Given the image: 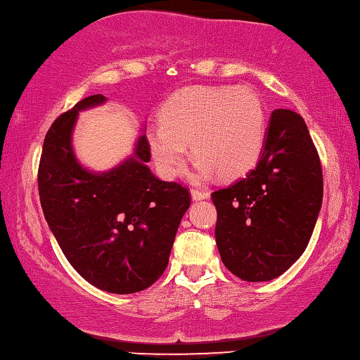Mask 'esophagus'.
Instances as JSON below:
<instances>
[{
  "label": "esophagus",
  "mask_w": 360,
  "mask_h": 360,
  "mask_svg": "<svg viewBox=\"0 0 360 360\" xmlns=\"http://www.w3.org/2000/svg\"><path fill=\"white\" fill-rule=\"evenodd\" d=\"M191 195H192V200H203V198H208V192H203L200 189H192L191 191Z\"/></svg>",
  "instance_id": "esophagus-1"
}]
</instances>
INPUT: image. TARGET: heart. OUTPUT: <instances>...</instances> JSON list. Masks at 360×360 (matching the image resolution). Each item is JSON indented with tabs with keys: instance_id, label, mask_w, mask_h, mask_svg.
Returning <instances> with one entry per match:
<instances>
[{
	"instance_id": "b5f03b06",
	"label": "heart",
	"mask_w": 360,
	"mask_h": 360,
	"mask_svg": "<svg viewBox=\"0 0 360 360\" xmlns=\"http://www.w3.org/2000/svg\"><path fill=\"white\" fill-rule=\"evenodd\" d=\"M147 129L153 163L163 178L179 174L192 147L198 178L236 179L261 158L266 142L264 102L247 86H192L176 93Z\"/></svg>"
}]
</instances>
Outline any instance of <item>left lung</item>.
<instances>
[{
  "label": "left lung",
  "instance_id": "obj_1",
  "mask_svg": "<svg viewBox=\"0 0 360 360\" xmlns=\"http://www.w3.org/2000/svg\"><path fill=\"white\" fill-rule=\"evenodd\" d=\"M322 195L321 160L303 117L277 108L255 169L211 193L224 266L247 282L282 276L304 253Z\"/></svg>",
  "mask_w": 360,
  "mask_h": 360
}]
</instances>
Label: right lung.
I'll return each mask as SVG.
<instances>
[{
  "mask_svg": "<svg viewBox=\"0 0 360 360\" xmlns=\"http://www.w3.org/2000/svg\"><path fill=\"white\" fill-rule=\"evenodd\" d=\"M105 101L89 96L54 120L44 138L38 191L49 229L73 269L104 292L128 295L149 288L167 269L191 195L178 182L153 176L144 134L133 155L104 173L78 162L72 146L78 112Z\"/></svg>",
  "mask_w": 360,
  "mask_h": 360,
  "instance_id": "add662e5",
  "label": "right lung"
}]
</instances>
